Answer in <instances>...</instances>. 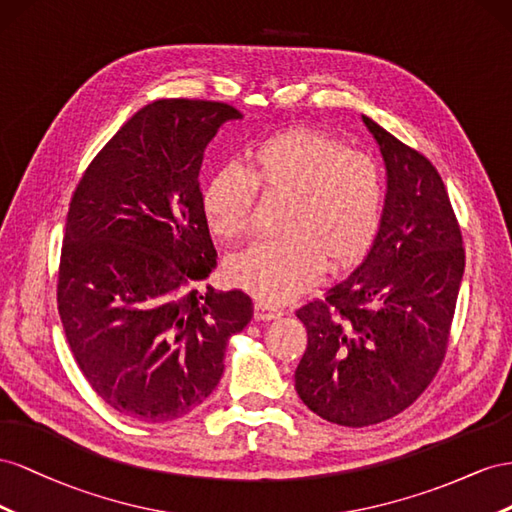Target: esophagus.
<instances>
[{"instance_id": "34e87169", "label": "esophagus", "mask_w": 512, "mask_h": 512, "mask_svg": "<svg viewBox=\"0 0 512 512\" xmlns=\"http://www.w3.org/2000/svg\"><path fill=\"white\" fill-rule=\"evenodd\" d=\"M283 315V311L279 309V306H274V304H270V302H257L255 304V319L257 321H270V319H276V317H281Z\"/></svg>"}]
</instances>
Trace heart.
I'll use <instances>...</instances> for the list:
<instances>
[{"instance_id":"b5f03b06","label":"heart","mask_w":512,"mask_h":512,"mask_svg":"<svg viewBox=\"0 0 512 512\" xmlns=\"http://www.w3.org/2000/svg\"><path fill=\"white\" fill-rule=\"evenodd\" d=\"M257 191L287 197L283 238L257 242L231 259L229 274L266 302H285L311 285L321 266H352L373 242L384 210V175L375 160L315 130L261 141L248 169L223 167L203 191L214 236L238 240L251 227Z\"/></svg>"}]
</instances>
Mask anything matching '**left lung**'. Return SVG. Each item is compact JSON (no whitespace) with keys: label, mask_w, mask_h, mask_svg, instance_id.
<instances>
[{"label":"left lung","mask_w":512,"mask_h":512,"mask_svg":"<svg viewBox=\"0 0 512 512\" xmlns=\"http://www.w3.org/2000/svg\"><path fill=\"white\" fill-rule=\"evenodd\" d=\"M386 165V201L362 264L296 311L306 352L296 390L334 425L401 414L446 356L465 268L461 227L431 160L362 115Z\"/></svg>","instance_id":"8db88e82"}]
</instances>
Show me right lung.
<instances>
[{"mask_svg": "<svg viewBox=\"0 0 512 512\" xmlns=\"http://www.w3.org/2000/svg\"><path fill=\"white\" fill-rule=\"evenodd\" d=\"M242 113L165 98L139 109L85 169L70 201L57 309L81 373L115 412L165 422L206 401L244 291L199 285L216 268L203 216V152Z\"/></svg>", "mask_w": 512, "mask_h": 512, "instance_id": "right-lung-1", "label": "right lung"}]
</instances>
